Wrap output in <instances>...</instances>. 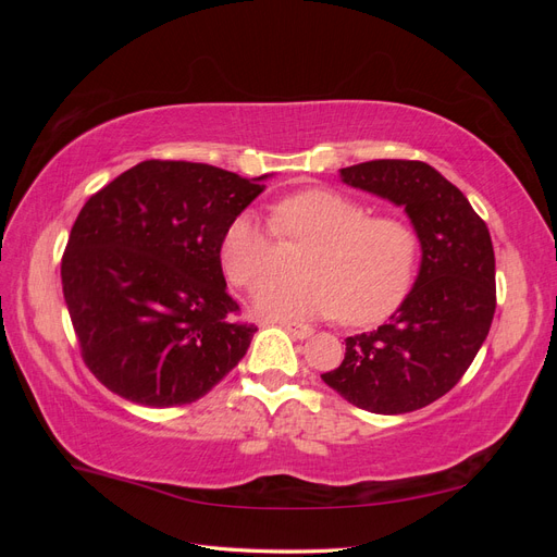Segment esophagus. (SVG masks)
I'll use <instances>...</instances> for the list:
<instances>
[{
    "mask_svg": "<svg viewBox=\"0 0 557 557\" xmlns=\"http://www.w3.org/2000/svg\"><path fill=\"white\" fill-rule=\"evenodd\" d=\"M278 325L288 330L290 334H295L297 339H309V336L313 334V327H311V325L297 323V320H278Z\"/></svg>",
    "mask_w": 557,
    "mask_h": 557,
    "instance_id": "34e87169",
    "label": "esophagus"
}]
</instances>
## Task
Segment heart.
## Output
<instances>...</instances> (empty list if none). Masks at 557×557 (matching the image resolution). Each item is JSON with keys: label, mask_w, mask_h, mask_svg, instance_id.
<instances>
[{"label": "heart", "mask_w": 557, "mask_h": 557, "mask_svg": "<svg viewBox=\"0 0 557 557\" xmlns=\"http://www.w3.org/2000/svg\"><path fill=\"white\" fill-rule=\"evenodd\" d=\"M283 237L311 242L297 281H274L256 297L267 318L301 320L339 315L348 325H372L397 311L418 264V234L395 215H372L362 201L327 188H309L274 207ZM225 276L258 290L274 272L272 230L260 215L242 213L221 242Z\"/></svg>", "instance_id": "1"}]
</instances>
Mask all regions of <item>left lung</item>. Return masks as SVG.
<instances>
[{"label":"left lung","mask_w":557,"mask_h":557,"mask_svg":"<svg viewBox=\"0 0 557 557\" xmlns=\"http://www.w3.org/2000/svg\"><path fill=\"white\" fill-rule=\"evenodd\" d=\"M339 178L404 209L420 242V267L387 323L348 336L344 362L320 379L364 411L423 409L462 379L491 332V232L469 199L425 162L372 160L339 170Z\"/></svg>","instance_id":"1"}]
</instances>
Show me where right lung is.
Here are the masks:
<instances>
[{
    "mask_svg": "<svg viewBox=\"0 0 557 557\" xmlns=\"http://www.w3.org/2000/svg\"><path fill=\"white\" fill-rule=\"evenodd\" d=\"M272 174L146 160L81 209L62 256V293L83 362L141 407L205 397L246 356L256 325L234 323L221 242Z\"/></svg>",
    "mask_w": 557,
    "mask_h": 557,
    "instance_id": "1",
    "label": "right lung"
}]
</instances>
